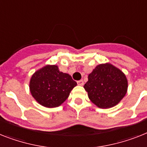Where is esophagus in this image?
<instances>
[{"label":"esophagus","instance_id":"34e87169","mask_svg":"<svg viewBox=\"0 0 147 147\" xmlns=\"http://www.w3.org/2000/svg\"><path fill=\"white\" fill-rule=\"evenodd\" d=\"M77 84H78V86H83V84H84V82H83V80H81L77 81Z\"/></svg>","mask_w":147,"mask_h":147}]
</instances>
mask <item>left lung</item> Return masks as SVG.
Here are the masks:
<instances>
[{
	"instance_id": "1",
	"label": "left lung",
	"mask_w": 147,
	"mask_h": 147,
	"mask_svg": "<svg viewBox=\"0 0 147 147\" xmlns=\"http://www.w3.org/2000/svg\"><path fill=\"white\" fill-rule=\"evenodd\" d=\"M128 80L120 69L110 63L97 65L84 85L88 98L101 109L111 108L122 100L128 91Z\"/></svg>"
}]
</instances>
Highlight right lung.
Here are the masks:
<instances>
[{
    "label": "right lung",
    "instance_id": "add662e5",
    "mask_svg": "<svg viewBox=\"0 0 147 147\" xmlns=\"http://www.w3.org/2000/svg\"><path fill=\"white\" fill-rule=\"evenodd\" d=\"M76 85L71 75L59 71L57 65H47L33 74L29 90L38 104L53 108L65 102Z\"/></svg>",
    "mask_w": 147,
    "mask_h": 147
}]
</instances>
